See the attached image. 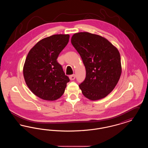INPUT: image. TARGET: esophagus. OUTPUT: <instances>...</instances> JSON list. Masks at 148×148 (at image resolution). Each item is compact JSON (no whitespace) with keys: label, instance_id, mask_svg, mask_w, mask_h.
<instances>
[{"label":"esophagus","instance_id":"obj_1","mask_svg":"<svg viewBox=\"0 0 148 148\" xmlns=\"http://www.w3.org/2000/svg\"><path fill=\"white\" fill-rule=\"evenodd\" d=\"M75 78V74H73V75H71L69 76V79H71V80H74Z\"/></svg>","mask_w":148,"mask_h":148}]
</instances>
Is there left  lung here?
I'll use <instances>...</instances> for the list:
<instances>
[{"label": "left lung", "instance_id": "left-lung-1", "mask_svg": "<svg viewBox=\"0 0 148 148\" xmlns=\"http://www.w3.org/2000/svg\"><path fill=\"white\" fill-rule=\"evenodd\" d=\"M71 42L81 56L86 77L79 85L92 100L104 98L112 92L121 73L119 52L106 39L88 32L75 33Z\"/></svg>", "mask_w": 148, "mask_h": 148}]
</instances>
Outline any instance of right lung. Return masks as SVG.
Wrapping results in <instances>:
<instances>
[{
  "instance_id": "1",
  "label": "right lung",
  "mask_w": 148,
  "mask_h": 148,
  "mask_svg": "<svg viewBox=\"0 0 148 148\" xmlns=\"http://www.w3.org/2000/svg\"><path fill=\"white\" fill-rule=\"evenodd\" d=\"M69 36L56 34L44 38L28 54L24 77L30 90L40 98L53 101L60 98L70 81L56 60L69 42Z\"/></svg>"
}]
</instances>
